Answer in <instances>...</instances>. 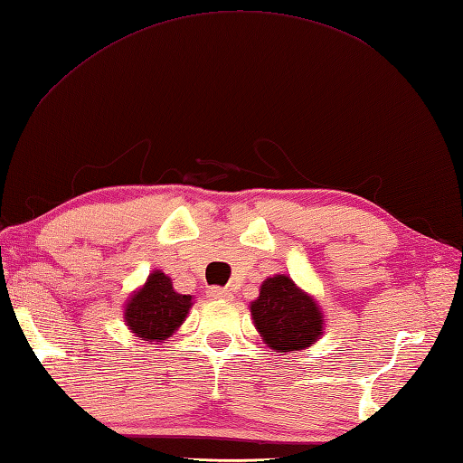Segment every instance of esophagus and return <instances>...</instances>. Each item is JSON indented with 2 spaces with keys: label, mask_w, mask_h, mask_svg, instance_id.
<instances>
[{
  "label": "esophagus",
  "mask_w": 463,
  "mask_h": 463,
  "mask_svg": "<svg viewBox=\"0 0 463 463\" xmlns=\"http://www.w3.org/2000/svg\"><path fill=\"white\" fill-rule=\"evenodd\" d=\"M207 296H210L212 299H220V301H230L233 296L230 289H223V288H210V291H207Z\"/></svg>",
  "instance_id": "esophagus-1"
}]
</instances>
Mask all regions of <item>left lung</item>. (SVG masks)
Instances as JSON below:
<instances>
[{
	"instance_id": "obj_1",
	"label": "left lung",
	"mask_w": 463,
	"mask_h": 463,
	"mask_svg": "<svg viewBox=\"0 0 463 463\" xmlns=\"http://www.w3.org/2000/svg\"><path fill=\"white\" fill-rule=\"evenodd\" d=\"M250 311L253 326L273 352L306 350L324 334L322 309L284 273L263 281Z\"/></svg>"
}]
</instances>
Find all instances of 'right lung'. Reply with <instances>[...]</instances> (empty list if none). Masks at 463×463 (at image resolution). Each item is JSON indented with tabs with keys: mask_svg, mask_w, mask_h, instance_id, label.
<instances>
[{
	"mask_svg": "<svg viewBox=\"0 0 463 463\" xmlns=\"http://www.w3.org/2000/svg\"><path fill=\"white\" fill-rule=\"evenodd\" d=\"M192 307V296L177 294L164 271L149 273L144 286L126 304V324L136 337L146 342H164L185 322Z\"/></svg>",
	"mask_w": 463,
	"mask_h": 463,
	"instance_id": "obj_1",
	"label": "right lung"
}]
</instances>
